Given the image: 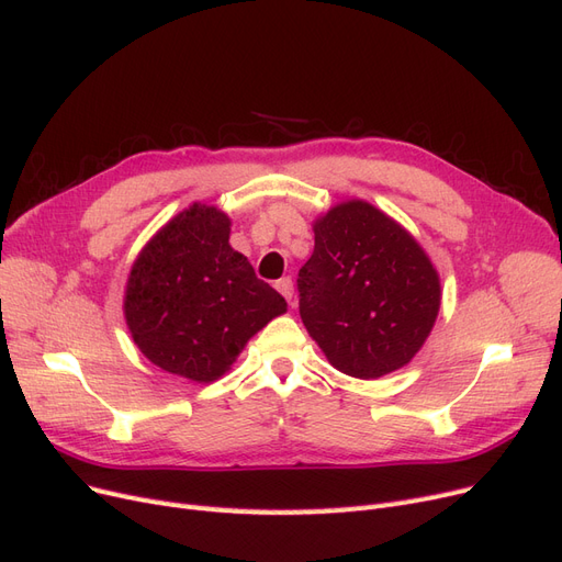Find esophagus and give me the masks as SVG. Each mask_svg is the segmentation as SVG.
<instances>
[{
  "label": "esophagus",
  "mask_w": 562,
  "mask_h": 562,
  "mask_svg": "<svg viewBox=\"0 0 562 562\" xmlns=\"http://www.w3.org/2000/svg\"><path fill=\"white\" fill-rule=\"evenodd\" d=\"M277 291H279L288 302H291V300H293V279H291V277L279 279V281H277Z\"/></svg>",
  "instance_id": "34e87169"
}]
</instances>
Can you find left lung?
<instances>
[{
  "instance_id": "left-lung-1",
  "label": "left lung",
  "mask_w": 562,
  "mask_h": 562,
  "mask_svg": "<svg viewBox=\"0 0 562 562\" xmlns=\"http://www.w3.org/2000/svg\"><path fill=\"white\" fill-rule=\"evenodd\" d=\"M314 252L297 274L300 316L328 361L375 380L403 368L431 333L440 283L419 244L366 201H347L314 225Z\"/></svg>"
}]
</instances>
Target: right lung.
Masks as SVG:
<instances>
[{
	"mask_svg": "<svg viewBox=\"0 0 562 562\" xmlns=\"http://www.w3.org/2000/svg\"><path fill=\"white\" fill-rule=\"evenodd\" d=\"M126 323L147 359L173 375L213 382L285 300L229 246V217L194 203L135 260Z\"/></svg>",
	"mask_w": 562,
	"mask_h": 562,
	"instance_id": "add662e5",
	"label": "right lung"
}]
</instances>
